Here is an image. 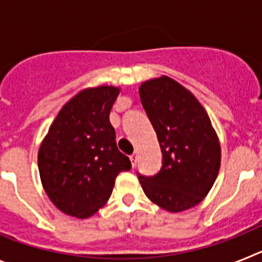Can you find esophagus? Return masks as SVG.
I'll return each instance as SVG.
<instances>
[{
  "label": "esophagus",
  "instance_id": "1",
  "mask_svg": "<svg viewBox=\"0 0 262 262\" xmlns=\"http://www.w3.org/2000/svg\"><path fill=\"white\" fill-rule=\"evenodd\" d=\"M129 160H131V164H133V166H135L136 163H138V154L131 155V156H129Z\"/></svg>",
  "mask_w": 262,
  "mask_h": 262
}]
</instances>
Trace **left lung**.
I'll return each mask as SVG.
<instances>
[{
	"label": "left lung",
	"mask_w": 262,
	"mask_h": 262,
	"mask_svg": "<svg viewBox=\"0 0 262 262\" xmlns=\"http://www.w3.org/2000/svg\"><path fill=\"white\" fill-rule=\"evenodd\" d=\"M139 94L163 152L160 172L139 177L143 191L169 212L193 209L211 190L221 168V142L209 114L190 90L168 76L142 82Z\"/></svg>",
	"instance_id": "8db88e82"
}]
</instances>
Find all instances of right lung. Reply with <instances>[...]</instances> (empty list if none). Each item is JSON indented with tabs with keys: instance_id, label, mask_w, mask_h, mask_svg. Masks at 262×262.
Segmentation results:
<instances>
[{
	"instance_id": "add662e5",
	"label": "right lung",
	"mask_w": 262,
	"mask_h": 262,
	"mask_svg": "<svg viewBox=\"0 0 262 262\" xmlns=\"http://www.w3.org/2000/svg\"><path fill=\"white\" fill-rule=\"evenodd\" d=\"M120 88H85L60 108L38 152L46 194L56 209L88 219L105 206L115 178L131 169L118 149L110 111Z\"/></svg>"
}]
</instances>
